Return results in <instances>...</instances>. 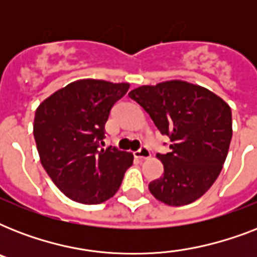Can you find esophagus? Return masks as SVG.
Masks as SVG:
<instances>
[{"mask_svg": "<svg viewBox=\"0 0 257 257\" xmlns=\"http://www.w3.org/2000/svg\"><path fill=\"white\" fill-rule=\"evenodd\" d=\"M133 156L136 157V159H139V160H145V159L151 157V152H149V149L147 148V147H141L139 151H136V152L133 153Z\"/></svg>", "mask_w": 257, "mask_h": 257, "instance_id": "esophagus-1", "label": "esophagus"}]
</instances>
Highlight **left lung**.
I'll use <instances>...</instances> for the list:
<instances>
[{"instance_id":"8db88e82","label":"left lung","mask_w":257,"mask_h":257,"mask_svg":"<svg viewBox=\"0 0 257 257\" xmlns=\"http://www.w3.org/2000/svg\"><path fill=\"white\" fill-rule=\"evenodd\" d=\"M128 96L171 140V151L156 155L164 173L149 183L151 193L172 207L193 203L212 187L227 159L229 105L211 90L180 80L140 86Z\"/></svg>"}]
</instances>
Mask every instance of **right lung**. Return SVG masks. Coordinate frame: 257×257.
Listing matches in <instances>:
<instances>
[{"label":"right lung","mask_w":257,"mask_h":257,"mask_svg":"<svg viewBox=\"0 0 257 257\" xmlns=\"http://www.w3.org/2000/svg\"><path fill=\"white\" fill-rule=\"evenodd\" d=\"M129 84L78 80L60 89L36 110L33 135L42 167L73 201L100 204L121 185L133 155L102 149L110 109Z\"/></svg>","instance_id":"add662e5"}]
</instances>
